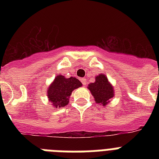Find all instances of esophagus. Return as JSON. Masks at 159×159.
Returning a JSON list of instances; mask_svg holds the SVG:
<instances>
[{"instance_id": "1", "label": "esophagus", "mask_w": 159, "mask_h": 159, "mask_svg": "<svg viewBox=\"0 0 159 159\" xmlns=\"http://www.w3.org/2000/svg\"><path fill=\"white\" fill-rule=\"evenodd\" d=\"M81 82H82V85H87V78H85V77H83V78H81Z\"/></svg>"}]
</instances>
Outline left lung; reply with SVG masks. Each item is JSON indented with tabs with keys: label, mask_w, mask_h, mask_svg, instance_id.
I'll use <instances>...</instances> for the list:
<instances>
[{
	"label": "left lung",
	"mask_w": 159,
	"mask_h": 159,
	"mask_svg": "<svg viewBox=\"0 0 159 159\" xmlns=\"http://www.w3.org/2000/svg\"><path fill=\"white\" fill-rule=\"evenodd\" d=\"M88 89L92 92L96 102L101 106H106L109 103V100L114 97L113 87L104 74H100L96 77V82L88 85Z\"/></svg>",
	"instance_id": "8db88e82"
}]
</instances>
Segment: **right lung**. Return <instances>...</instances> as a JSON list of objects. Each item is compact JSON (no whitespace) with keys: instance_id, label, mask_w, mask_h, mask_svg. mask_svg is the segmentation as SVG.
Listing matches in <instances>:
<instances>
[{"instance_id":"1","label":"right lung","mask_w":159,"mask_h":159,"mask_svg":"<svg viewBox=\"0 0 159 159\" xmlns=\"http://www.w3.org/2000/svg\"><path fill=\"white\" fill-rule=\"evenodd\" d=\"M80 87L82 83L76 77L65 78L63 76H57L48 90V100L55 107H64L69 102L68 98L72 91Z\"/></svg>"}]
</instances>
